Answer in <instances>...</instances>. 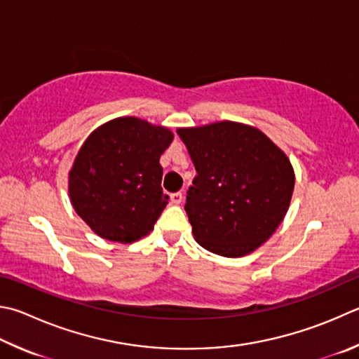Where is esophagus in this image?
I'll return each mask as SVG.
<instances>
[{
    "label": "esophagus",
    "instance_id": "esophagus-1",
    "mask_svg": "<svg viewBox=\"0 0 359 359\" xmlns=\"http://www.w3.org/2000/svg\"><path fill=\"white\" fill-rule=\"evenodd\" d=\"M182 201H184V193L177 191V193H172L171 194V202H172V204H180Z\"/></svg>",
    "mask_w": 359,
    "mask_h": 359
}]
</instances>
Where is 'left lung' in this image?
Listing matches in <instances>:
<instances>
[{"label":"left lung","mask_w":359,"mask_h":359,"mask_svg":"<svg viewBox=\"0 0 359 359\" xmlns=\"http://www.w3.org/2000/svg\"><path fill=\"white\" fill-rule=\"evenodd\" d=\"M177 133L198 171L185 202L194 240L224 257L256 251L289 210L295 187L289 157L264 132L240 122Z\"/></svg>","instance_id":"1"}]
</instances>
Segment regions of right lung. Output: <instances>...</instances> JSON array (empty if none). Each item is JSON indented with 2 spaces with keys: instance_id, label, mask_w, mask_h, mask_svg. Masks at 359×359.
<instances>
[{
  "instance_id": "add662e5",
  "label": "right lung",
  "mask_w": 359,
  "mask_h": 359,
  "mask_svg": "<svg viewBox=\"0 0 359 359\" xmlns=\"http://www.w3.org/2000/svg\"><path fill=\"white\" fill-rule=\"evenodd\" d=\"M172 140L169 128L135 116L116 117L88 136L69 172V196L94 233L132 243L154 229L168 204L160 157Z\"/></svg>"
}]
</instances>
